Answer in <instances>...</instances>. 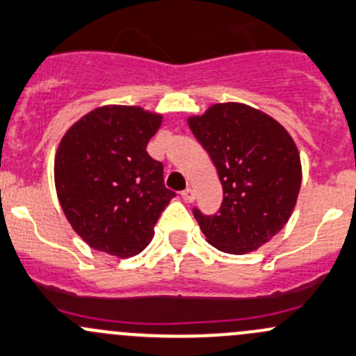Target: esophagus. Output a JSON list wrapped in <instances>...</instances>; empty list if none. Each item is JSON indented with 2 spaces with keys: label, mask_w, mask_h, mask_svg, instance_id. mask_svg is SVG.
<instances>
[{
  "label": "esophagus",
  "mask_w": 356,
  "mask_h": 356,
  "mask_svg": "<svg viewBox=\"0 0 356 356\" xmlns=\"http://www.w3.org/2000/svg\"><path fill=\"white\" fill-rule=\"evenodd\" d=\"M181 196H182V200L186 201V203H193V201H194V191L191 188L184 189V191H182Z\"/></svg>",
  "instance_id": "obj_1"
}]
</instances>
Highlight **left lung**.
I'll return each instance as SVG.
<instances>
[{"instance_id": "8db88e82", "label": "left lung", "mask_w": 356, "mask_h": 356, "mask_svg": "<svg viewBox=\"0 0 356 356\" xmlns=\"http://www.w3.org/2000/svg\"><path fill=\"white\" fill-rule=\"evenodd\" d=\"M188 124L223 186L218 215L194 209L201 232L222 252L257 250L286 225L297 204L302 163L293 138L266 112L241 102L213 104Z\"/></svg>"}]
</instances>
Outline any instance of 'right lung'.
<instances>
[{
    "label": "right lung",
    "mask_w": 356,
    "mask_h": 356,
    "mask_svg": "<svg viewBox=\"0 0 356 356\" xmlns=\"http://www.w3.org/2000/svg\"><path fill=\"white\" fill-rule=\"evenodd\" d=\"M163 115L138 106H102L78 119L59 141L54 184L73 230L92 249L133 257L152 242L175 196L147 145Z\"/></svg>",
    "instance_id": "right-lung-1"
}]
</instances>
